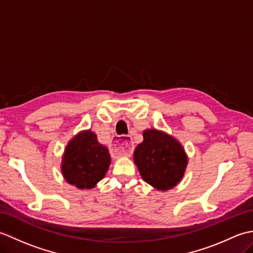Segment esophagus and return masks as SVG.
Listing matches in <instances>:
<instances>
[{"mask_svg":"<svg viewBox=\"0 0 253 253\" xmlns=\"http://www.w3.org/2000/svg\"><path fill=\"white\" fill-rule=\"evenodd\" d=\"M133 144L130 136H116L111 144V152L117 157H128L132 153Z\"/></svg>","mask_w":253,"mask_h":253,"instance_id":"34e87169","label":"esophagus"}]
</instances>
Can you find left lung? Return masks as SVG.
<instances>
[{
  "label": "left lung",
  "instance_id": "left-lung-1",
  "mask_svg": "<svg viewBox=\"0 0 253 253\" xmlns=\"http://www.w3.org/2000/svg\"><path fill=\"white\" fill-rule=\"evenodd\" d=\"M133 152L142 179L161 191L174 188L184 177L188 158L181 143L164 131L146 129Z\"/></svg>",
  "mask_w": 253,
  "mask_h": 253
}]
</instances>
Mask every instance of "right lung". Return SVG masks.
Masks as SVG:
<instances>
[{"mask_svg": "<svg viewBox=\"0 0 253 253\" xmlns=\"http://www.w3.org/2000/svg\"><path fill=\"white\" fill-rule=\"evenodd\" d=\"M110 164L109 150L89 129L80 131L68 142L61 169L68 184L79 189H91L103 179Z\"/></svg>", "mask_w": 253, "mask_h": 253, "instance_id": "add662e5", "label": "right lung"}]
</instances>
